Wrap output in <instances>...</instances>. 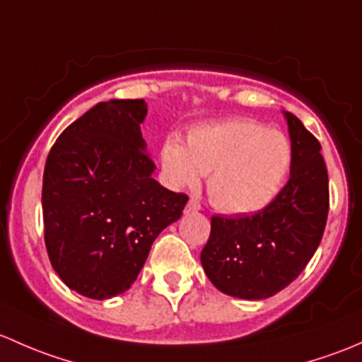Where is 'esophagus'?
Returning <instances> with one entry per match:
<instances>
[{
  "label": "esophagus",
  "mask_w": 362,
  "mask_h": 362,
  "mask_svg": "<svg viewBox=\"0 0 362 362\" xmlns=\"http://www.w3.org/2000/svg\"><path fill=\"white\" fill-rule=\"evenodd\" d=\"M197 211H200V206L195 202V200H189V202L186 204L185 212H186V214H189V212H197Z\"/></svg>",
  "instance_id": "obj_1"
}]
</instances>
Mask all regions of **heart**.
Returning a JSON list of instances; mask_svg holds the SVG:
<instances>
[{"label":"heart","mask_w":362,"mask_h":362,"mask_svg":"<svg viewBox=\"0 0 362 362\" xmlns=\"http://www.w3.org/2000/svg\"><path fill=\"white\" fill-rule=\"evenodd\" d=\"M291 162L288 136L249 118L199 124L186 134V146L177 136L160 146L165 186L192 189L207 174L209 199L226 214H252L270 206Z\"/></svg>","instance_id":"heart-1"}]
</instances>
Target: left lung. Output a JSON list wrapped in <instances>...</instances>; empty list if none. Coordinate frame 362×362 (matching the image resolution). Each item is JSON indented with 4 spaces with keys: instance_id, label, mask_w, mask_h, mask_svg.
<instances>
[{
    "instance_id": "obj_1",
    "label": "left lung",
    "mask_w": 362,
    "mask_h": 362,
    "mask_svg": "<svg viewBox=\"0 0 362 362\" xmlns=\"http://www.w3.org/2000/svg\"><path fill=\"white\" fill-rule=\"evenodd\" d=\"M293 162L289 181L274 202L255 214L212 216L200 252L204 272L221 293L264 300L303 272L317 251L327 211V169L319 141L288 111Z\"/></svg>"
}]
</instances>
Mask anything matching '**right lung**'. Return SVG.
<instances>
[{
	"label": "right lung",
	"mask_w": 362,
	"mask_h": 362,
	"mask_svg": "<svg viewBox=\"0 0 362 362\" xmlns=\"http://www.w3.org/2000/svg\"><path fill=\"white\" fill-rule=\"evenodd\" d=\"M146 115L144 99L95 104L59 136L45 163L48 258L69 289L92 300L130 289L155 238L188 202L151 176L141 134Z\"/></svg>",
	"instance_id": "add662e5"
}]
</instances>
